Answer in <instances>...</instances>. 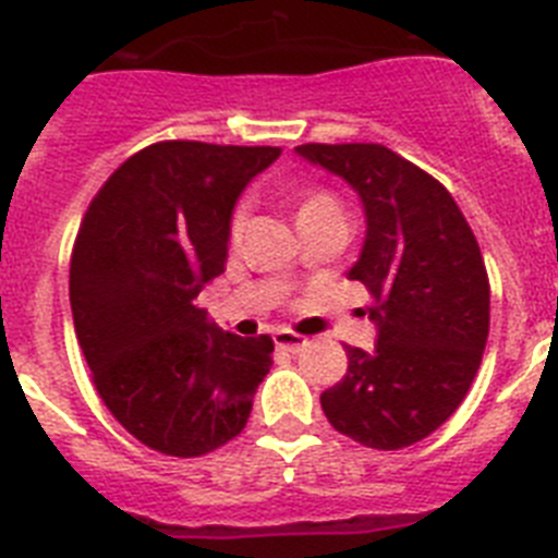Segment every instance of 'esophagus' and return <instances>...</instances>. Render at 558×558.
I'll list each match as a JSON object with an SVG mask.
<instances>
[{"mask_svg":"<svg viewBox=\"0 0 558 558\" xmlns=\"http://www.w3.org/2000/svg\"><path fill=\"white\" fill-rule=\"evenodd\" d=\"M307 344V336L293 333V330H279L276 333V348H282L288 353H299Z\"/></svg>","mask_w":558,"mask_h":558,"instance_id":"esophagus-1","label":"esophagus"}]
</instances>
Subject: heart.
Returning a JSON list of instances; mask_svg holds the SVG:
<instances>
[{
    "mask_svg": "<svg viewBox=\"0 0 558 558\" xmlns=\"http://www.w3.org/2000/svg\"><path fill=\"white\" fill-rule=\"evenodd\" d=\"M313 207H339V202H336L333 193L316 191V193H311V196H307V202L302 205V210H313ZM247 210H251L247 199H242L236 207H233V214H230V222H228L230 242H239V239H242V233H245Z\"/></svg>",
    "mask_w": 558,
    "mask_h": 558,
    "instance_id": "b5f03b06",
    "label": "heart"
}]
</instances>
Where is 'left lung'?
I'll return each mask as SVG.
<instances>
[{"label":"left lung","mask_w":558,"mask_h":558,"mask_svg":"<svg viewBox=\"0 0 558 558\" xmlns=\"http://www.w3.org/2000/svg\"><path fill=\"white\" fill-rule=\"evenodd\" d=\"M362 196L367 236L351 279L371 290L379 339L348 344V373L322 393L339 434L376 450L430 436L462 404L490 330V282L471 225L439 179L373 142L299 145Z\"/></svg>","instance_id":"left-lung-1"}]
</instances>
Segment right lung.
<instances>
[{
    "label": "right lung",
    "mask_w": 558,
    "mask_h": 558,
    "mask_svg": "<svg viewBox=\"0 0 558 558\" xmlns=\"http://www.w3.org/2000/svg\"><path fill=\"white\" fill-rule=\"evenodd\" d=\"M279 154L156 142L124 159L82 216L73 328L105 408L150 450L193 459L245 430L274 342L225 333L196 296L225 270L239 193Z\"/></svg>",
    "instance_id": "right-lung-1"
}]
</instances>
